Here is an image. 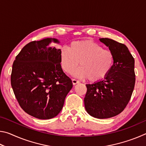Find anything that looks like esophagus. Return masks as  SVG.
I'll list each match as a JSON object with an SVG mask.
<instances>
[{"label":"esophagus","mask_w":146,"mask_h":146,"mask_svg":"<svg viewBox=\"0 0 146 146\" xmlns=\"http://www.w3.org/2000/svg\"><path fill=\"white\" fill-rule=\"evenodd\" d=\"M72 82H73V85H75V84H78V83H79L80 82H79L78 80H76V79H72Z\"/></svg>","instance_id":"esophagus-1"}]
</instances>
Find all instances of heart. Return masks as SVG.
<instances>
[{"instance_id": "obj_1", "label": "heart", "mask_w": 146, "mask_h": 146, "mask_svg": "<svg viewBox=\"0 0 146 146\" xmlns=\"http://www.w3.org/2000/svg\"><path fill=\"white\" fill-rule=\"evenodd\" d=\"M60 64L66 73L75 72L78 77L88 78L97 82L104 79L111 70L114 56L111 51L103 49L91 40H77L71 42L70 48H63L60 52Z\"/></svg>"}]
</instances>
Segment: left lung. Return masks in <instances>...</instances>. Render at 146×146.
Segmentation results:
<instances>
[{"instance_id": "8db88e82", "label": "left lung", "mask_w": 146, "mask_h": 146, "mask_svg": "<svg viewBox=\"0 0 146 146\" xmlns=\"http://www.w3.org/2000/svg\"><path fill=\"white\" fill-rule=\"evenodd\" d=\"M99 40L111 51L114 62L104 79L86 84L84 100L88 114L103 119L120 114L130 100L135 84V60L123 44L108 38Z\"/></svg>"}]
</instances>
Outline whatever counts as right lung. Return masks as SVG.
Segmentation results:
<instances>
[{
  "label": "right lung",
  "instance_id": "right-lung-1",
  "mask_svg": "<svg viewBox=\"0 0 146 146\" xmlns=\"http://www.w3.org/2000/svg\"><path fill=\"white\" fill-rule=\"evenodd\" d=\"M56 38L32 41L17 55L12 67L11 84L19 105L32 117L50 119L63 108L73 87L60 65V49L49 47Z\"/></svg>",
  "mask_w": 146,
  "mask_h": 146
}]
</instances>
